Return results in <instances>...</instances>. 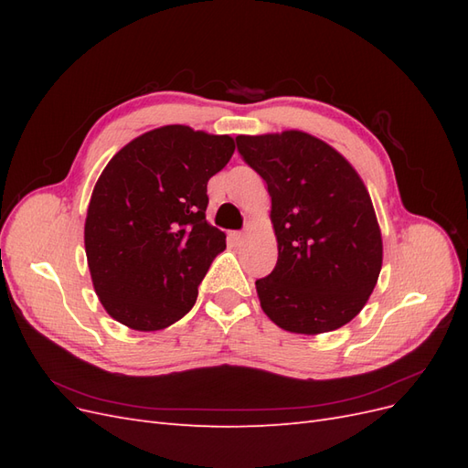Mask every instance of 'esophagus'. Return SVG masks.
<instances>
[{
  "mask_svg": "<svg viewBox=\"0 0 468 468\" xmlns=\"http://www.w3.org/2000/svg\"><path fill=\"white\" fill-rule=\"evenodd\" d=\"M230 238L234 239L236 244H242L244 239H246V234H244V232H232V234H230Z\"/></svg>",
  "mask_w": 468,
  "mask_h": 468,
  "instance_id": "esophagus-1",
  "label": "esophagus"
}]
</instances>
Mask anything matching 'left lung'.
<instances>
[{"mask_svg": "<svg viewBox=\"0 0 468 468\" xmlns=\"http://www.w3.org/2000/svg\"><path fill=\"white\" fill-rule=\"evenodd\" d=\"M236 146L271 197L279 256L256 281L263 313L292 334L342 328L369 301L382 267L363 179L342 154L303 131L239 134Z\"/></svg>", "mask_w": 468, "mask_h": 468, "instance_id": "8db88e82", "label": "left lung"}]
</instances>
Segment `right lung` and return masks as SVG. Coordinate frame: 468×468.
Wrapping results in <instances>:
<instances>
[{"label":"right lung","instance_id":"obj_1","mask_svg":"<svg viewBox=\"0 0 468 468\" xmlns=\"http://www.w3.org/2000/svg\"><path fill=\"white\" fill-rule=\"evenodd\" d=\"M234 138L167 124L121 148L88 207L86 256L111 318L138 332L193 308L226 234L207 222V183L230 162Z\"/></svg>","mask_w":468,"mask_h":468}]
</instances>
